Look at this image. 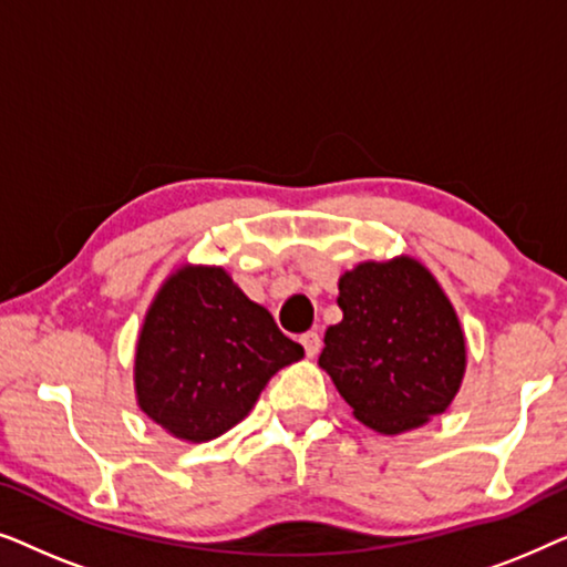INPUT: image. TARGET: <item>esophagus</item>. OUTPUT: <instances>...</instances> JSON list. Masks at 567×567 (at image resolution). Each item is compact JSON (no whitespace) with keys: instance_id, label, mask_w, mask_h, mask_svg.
Segmentation results:
<instances>
[{"instance_id":"1","label":"esophagus","mask_w":567,"mask_h":567,"mask_svg":"<svg viewBox=\"0 0 567 567\" xmlns=\"http://www.w3.org/2000/svg\"><path fill=\"white\" fill-rule=\"evenodd\" d=\"M301 346H305L309 359H315V355L320 353V336H317V332H305V336H301Z\"/></svg>"}]
</instances>
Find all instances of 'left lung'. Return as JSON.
<instances>
[{
	"mask_svg": "<svg viewBox=\"0 0 567 567\" xmlns=\"http://www.w3.org/2000/svg\"><path fill=\"white\" fill-rule=\"evenodd\" d=\"M343 320L324 332V369L355 421L384 436L421 429L460 392L467 340L436 276L410 255L338 278Z\"/></svg>",
	"mask_w": 567,
	"mask_h": 567,
	"instance_id": "obj_1",
	"label": "left lung"
}]
</instances>
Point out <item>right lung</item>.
<instances>
[{
    "label": "right lung",
    "mask_w": 567,
    "mask_h": 567,
    "mask_svg": "<svg viewBox=\"0 0 567 567\" xmlns=\"http://www.w3.org/2000/svg\"><path fill=\"white\" fill-rule=\"evenodd\" d=\"M299 359L305 348L227 270L185 262L162 281L138 330L136 402L169 436L204 444L235 429L270 377Z\"/></svg>",
    "instance_id": "right-lung-1"
}]
</instances>
